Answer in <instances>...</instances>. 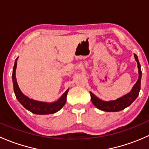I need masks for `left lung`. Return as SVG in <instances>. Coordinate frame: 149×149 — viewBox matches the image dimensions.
<instances>
[{"mask_svg": "<svg viewBox=\"0 0 149 149\" xmlns=\"http://www.w3.org/2000/svg\"><path fill=\"white\" fill-rule=\"evenodd\" d=\"M135 60L136 61L138 64V68H139V79L135 85L132 88L131 91L129 93L126 94L125 95L120 97L115 100H110V101H104L100 100L97 97H96L92 92L90 91V95H91V100L94 106L99 109L105 112H119L123 110L125 108L130 106L139 94L140 89H141V76H142V72H141V65L139 63V58L138 56L134 54Z\"/></svg>", "mask_w": 149, "mask_h": 149, "instance_id": "obj_1", "label": "left lung"}]
</instances>
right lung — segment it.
I'll return each mask as SVG.
<instances>
[{
  "label": "right lung",
  "instance_id": "add662e5",
  "mask_svg": "<svg viewBox=\"0 0 149 149\" xmlns=\"http://www.w3.org/2000/svg\"><path fill=\"white\" fill-rule=\"evenodd\" d=\"M17 60L18 58L15 61L14 66H13L12 81H13V91H14V94L18 101L22 104L27 110L30 111L32 113L36 114V115H49V114L55 113L58 111H59L65 105L66 102V97H67L69 88L66 90L64 94L57 101L52 102H40L32 100V99H29L27 96L24 95L22 92L17 84L16 78Z\"/></svg>",
  "mask_w": 149,
  "mask_h": 149
}]
</instances>
